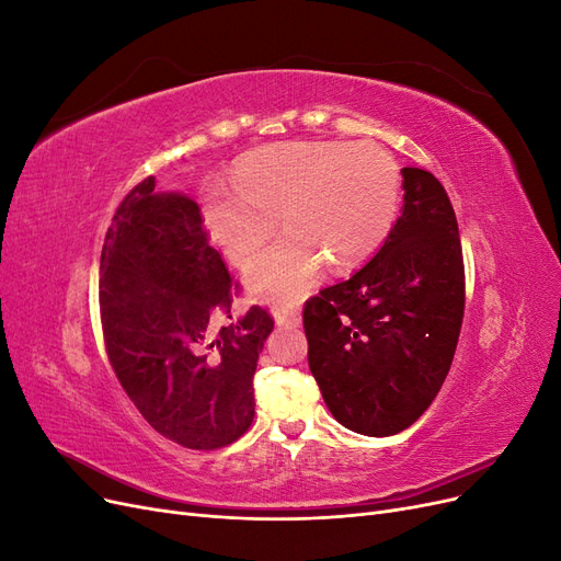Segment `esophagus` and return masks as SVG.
Instances as JSON below:
<instances>
[{"label":"esophagus","mask_w":561,"mask_h":561,"mask_svg":"<svg viewBox=\"0 0 561 561\" xmlns=\"http://www.w3.org/2000/svg\"><path fill=\"white\" fill-rule=\"evenodd\" d=\"M274 320H276L278 328L293 330V328H299L301 316H299V311H293V309H278V311L274 313Z\"/></svg>","instance_id":"1"}]
</instances>
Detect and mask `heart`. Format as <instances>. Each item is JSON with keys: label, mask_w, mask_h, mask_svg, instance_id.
Returning <instances> with one entry per match:
<instances>
[{"label": "heart", "mask_w": 561, "mask_h": 561, "mask_svg": "<svg viewBox=\"0 0 561 561\" xmlns=\"http://www.w3.org/2000/svg\"><path fill=\"white\" fill-rule=\"evenodd\" d=\"M233 192L203 196V225L236 266H248L254 299L293 307L318 285L322 262L351 271L367 262L400 210V168L375 142H278L248 151L231 171Z\"/></svg>", "instance_id": "obj_1"}]
</instances>
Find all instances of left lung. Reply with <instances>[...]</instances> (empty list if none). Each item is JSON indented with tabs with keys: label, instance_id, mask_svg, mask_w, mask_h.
<instances>
[{
	"label": "left lung",
	"instance_id": "1",
	"mask_svg": "<svg viewBox=\"0 0 561 561\" xmlns=\"http://www.w3.org/2000/svg\"><path fill=\"white\" fill-rule=\"evenodd\" d=\"M404 206L381 250L304 304L309 367L332 416L369 437L428 410L454 360L466 307L461 236L449 196L402 168Z\"/></svg>",
	"mask_w": 561,
	"mask_h": 561
}]
</instances>
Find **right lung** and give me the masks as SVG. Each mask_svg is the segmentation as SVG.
Instances as JSON below:
<instances>
[{
	"instance_id": "obj_1",
	"label": "right lung",
	"mask_w": 561,
	"mask_h": 561,
	"mask_svg": "<svg viewBox=\"0 0 561 561\" xmlns=\"http://www.w3.org/2000/svg\"><path fill=\"white\" fill-rule=\"evenodd\" d=\"M147 178L116 208L100 254V320L118 383L151 428L186 449L236 443L254 419L252 377L274 318H231L239 285L198 203Z\"/></svg>"
}]
</instances>
